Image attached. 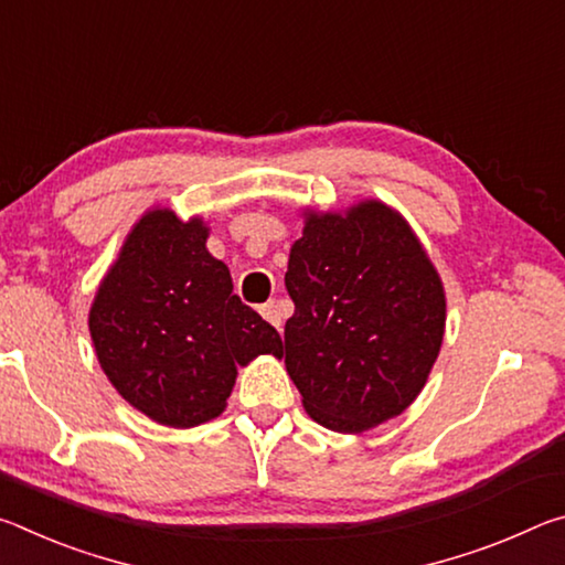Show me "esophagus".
I'll list each match as a JSON object with an SVG mask.
<instances>
[{"label": "esophagus", "mask_w": 565, "mask_h": 565, "mask_svg": "<svg viewBox=\"0 0 565 565\" xmlns=\"http://www.w3.org/2000/svg\"><path fill=\"white\" fill-rule=\"evenodd\" d=\"M262 317L271 323L274 329H279L281 331V327H284V306H281V301H269V303H264L262 306Z\"/></svg>", "instance_id": "1"}]
</instances>
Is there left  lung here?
I'll return each mask as SVG.
<instances>
[{
    "instance_id": "obj_1",
    "label": "left lung",
    "mask_w": 565,
    "mask_h": 565,
    "mask_svg": "<svg viewBox=\"0 0 565 565\" xmlns=\"http://www.w3.org/2000/svg\"><path fill=\"white\" fill-rule=\"evenodd\" d=\"M289 254L281 359L317 424L363 434L414 404L441 351L446 291L401 212L361 199L306 206Z\"/></svg>"
}]
</instances>
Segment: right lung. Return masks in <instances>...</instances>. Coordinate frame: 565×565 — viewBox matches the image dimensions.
Returning <instances> with one entry per match:
<instances>
[{
	"label": "right lung",
	"instance_id": "1",
	"mask_svg": "<svg viewBox=\"0 0 565 565\" xmlns=\"http://www.w3.org/2000/svg\"><path fill=\"white\" fill-rule=\"evenodd\" d=\"M202 216L151 206L124 238L89 309L99 366L117 394L171 428L224 414L236 366L281 356L271 323L232 294V274L206 248Z\"/></svg>",
	"mask_w": 565,
	"mask_h": 565
}]
</instances>
